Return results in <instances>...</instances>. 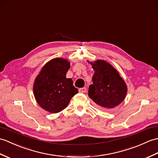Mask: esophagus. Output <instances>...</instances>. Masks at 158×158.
Wrapping results in <instances>:
<instances>
[{
  "label": "esophagus",
  "mask_w": 158,
  "mask_h": 158,
  "mask_svg": "<svg viewBox=\"0 0 158 158\" xmlns=\"http://www.w3.org/2000/svg\"><path fill=\"white\" fill-rule=\"evenodd\" d=\"M79 91L80 93H85L86 91V88L85 87H82V88H80L79 89Z\"/></svg>",
  "instance_id": "esophagus-1"
}]
</instances>
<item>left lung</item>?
Here are the masks:
<instances>
[{
  "instance_id": "left-lung-1",
  "label": "left lung",
  "mask_w": 158,
  "mask_h": 158,
  "mask_svg": "<svg viewBox=\"0 0 158 158\" xmlns=\"http://www.w3.org/2000/svg\"><path fill=\"white\" fill-rule=\"evenodd\" d=\"M90 64L95 73L88 96L104 110H110L118 106L127 93V87L123 79L116 69L103 60L90 62Z\"/></svg>"
}]
</instances>
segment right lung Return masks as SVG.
I'll list each match as a JSON object with an SVG mask.
<instances>
[{"mask_svg": "<svg viewBox=\"0 0 158 158\" xmlns=\"http://www.w3.org/2000/svg\"><path fill=\"white\" fill-rule=\"evenodd\" d=\"M70 62L62 58L48 62L35 79L34 94L38 104L50 113L67 107L72 97L78 93L73 81L66 77Z\"/></svg>", "mask_w": 158, "mask_h": 158, "instance_id": "right-lung-1", "label": "right lung"}]
</instances>
